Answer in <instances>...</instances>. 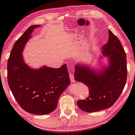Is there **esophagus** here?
Masks as SVG:
<instances>
[{"label":"esophagus","instance_id":"1","mask_svg":"<svg viewBox=\"0 0 135 135\" xmlns=\"http://www.w3.org/2000/svg\"><path fill=\"white\" fill-rule=\"evenodd\" d=\"M69 77H70V80L72 81V82H75V79H74V76H73V73L72 72H69Z\"/></svg>","mask_w":135,"mask_h":135}]
</instances>
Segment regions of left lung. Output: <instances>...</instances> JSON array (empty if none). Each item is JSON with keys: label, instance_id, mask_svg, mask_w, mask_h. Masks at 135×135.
<instances>
[{"label": "left lung", "instance_id": "1", "mask_svg": "<svg viewBox=\"0 0 135 135\" xmlns=\"http://www.w3.org/2000/svg\"><path fill=\"white\" fill-rule=\"evenodd\" d=\"M102 53L110 60L108 66L96 72L86 65H76L75 80L88 86L89 95L77 102L78 107L87 112L110 108L123 91L127 80L126 55L121 42L109 30L108 42L102 47Z\"/></svg>", "mask_w": 135, "mask_h": 135}]
</instances>
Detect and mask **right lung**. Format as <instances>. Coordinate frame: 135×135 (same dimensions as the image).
<instances>
[{"label":"right lung","mask_w":135,"mask_h":135,"mask_svg":"<svg viewBox=\"0 0 135 135\" xmlns=\"http://www.w3.org/2000/svg\"><path fill=\"white\" fill-rule=\"evenodd\" d=\"M29 27L15 43L7 60V82L14 98L25 111L43 115L55 110L61 94L70 84L67 66L32 69L24 63L22 50L34 29Z\"/></svg>","instance_id":"1"}]
</instances>
